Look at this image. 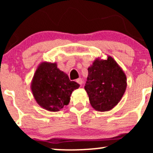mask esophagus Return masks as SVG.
<instances>
[{
  "mask_svg": "<svg viewBox=\"0 0 153 153\" xmlns=\"http://www.w3.org/2000/svg\"><path fill=\"white\" fill-rule=\"evenodd\" d=\"M76 82H78V83L79 85H82V79H81V78H78V79H77V80H76Z\"/></svg>",
  "mask_w": 153,
  "mask_h": 153,
  "instance_id": "obj_1",
  "label": "esophagus"
}]
</instances>
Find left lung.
<instances>
[{
    "label": "left lung",
    "mask_w": 153,
    "mask_h": 153,
    "mask_svg": "<svg viewBox=\"0 0 153 153\" xmlns=\"http://www.w3.org/2000/svg\"><path fill=\"white\" fill-rule=\"evenodd\" d=\"M85 90L91 106L98 111H108L118 104L127 88V76L110 55L96 58L88 68Z\"/></svg>",
    "instance_id": "8db88e82"
}]
</instances>
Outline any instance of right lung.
<instances>
[{
  "label": "right lung",
  "mask_w": 153,
  "mask_h": 153,
  "mask_svg": "<svg viewBox=\"0 0 153 153\" xmlns=\"http://www.w3.org/2000/svg\"><path fill=\"white\" fill-rule=\"evenodd\" d=\"M79 85L57 68L56 62H42L35 71L31 90L35 101L44 109L59 111L68 105L73 91Z\"/></svg>",
  "instance_id": "add662e5"
}]
</instances>
